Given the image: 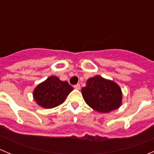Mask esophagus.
Instances as JSON below:
<instances>
[{"instance_id":"1","label":"esophagus","mask_w":154,"mask_h":154,"mask_svg":"<svg viewBox=\"0 0 154 154\" xmlns=\"http://www.w3.org/2000/svg\"><path fill=\"white\" fill-rule=\"evenodd\" d=\"M74 88H76V89H80V83H77V84L74 85Z\"/></svg>"}]
</instances>
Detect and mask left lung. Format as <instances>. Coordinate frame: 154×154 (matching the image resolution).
Wrapping results in <instances>:
<instances>
[{"mask_svg": "<svg viewBox=\"0 0 154 154\" xmlns=\"http://www.w3.org/2000/svg\"><path fill=\"white\" fill-rule=\"evenodd\" d=\"M82 94L88 106L103 113L119 108L122 100L120 87L100 76L87 80L86 86L82 88Z\"/></svg>", "mask_w": 154, "mask_h": 154, "instance_id": "left-lung-1", "label": "left lung"}]
</instances>
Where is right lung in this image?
Instances as JSON below:
<instances>
[{"instance_id": "obj_1", "label": "right lung", "mask_w": 154, "mask_h": 154, "mask_svg": "<svg viewBox=\"0 0 154 154\" xmlns=\"http://www.w3.org/2000/svg\"><path fill=\"white\" fill-rule=\"evenodd\" d=\"M73 88L68 82L57 77H50L40 83L33 91V97L39 106L51 109L62 104Z\"/></svg>"}]
</instances>
